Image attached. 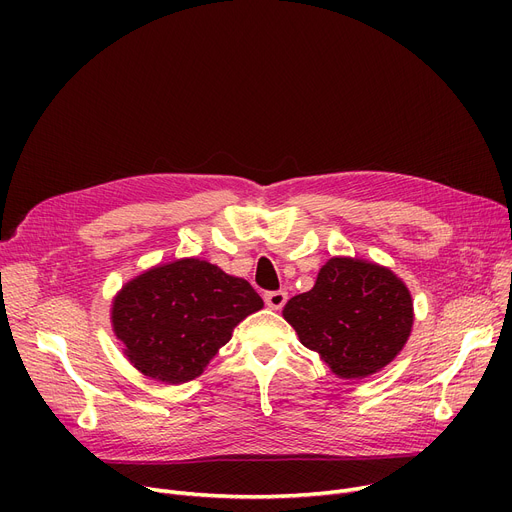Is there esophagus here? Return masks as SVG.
Returning a JSON list of instances; mask_svg holds the SVG:
<instances>
[{
    "instance_id": "esophagus-1",
    "label": "esophagus",
    "mask_w": 512,
    "mask_h": 512,
    "mask_svg": "<svg viewBox=\"0 0 512 512\" xmlns=\"http://www.w3.org/2000/svg\"><path fill=\"white\" fill-rule=\"evenodd\" d=\"M265 305L270 307V309H282L284 305H286V301H288V294L284 292V290H276V292H265Z\"/></svg>"
}]
</instances>
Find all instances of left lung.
<instances>
[{"mask_svg": "<svg viewBox=\"0 0 512 512\" xmlns=\"http://www.w3.org/2000/svg\"><path fill=\"white\" fill-rule=\"evenodd\" d=\"M282 315L340 380L382 371L405 348L415 321L407 284L357 257L328 259L315 286L292 297Z\"/></svg>", "mask_w": 512, "mask_h": 512, "instance_id": "1", "label": "left lung"}]
</instances>
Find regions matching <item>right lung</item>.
<instances>
[{
  "instance_id": "1",
  "label": "right lung",
  "mask_w": 512,
  "mask_h": 512,
  "mask_svg": "<svg viewBox=\"0 0 512 512\" xmlns=\"http://www.w3.org/2000/svg\"><path fill=\"white\" fill-rule=\"evenodd\" d=\"M263 301L253 286L218 265L184 257L128 280L112 301L122 353L147 378L191 382Z\"/></svg>"
}]
</instances>
